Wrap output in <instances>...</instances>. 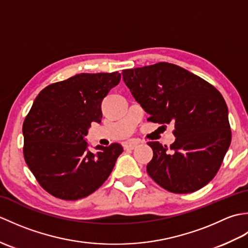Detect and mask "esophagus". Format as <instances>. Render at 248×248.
Returning <instances> with one entry per match:
<instances>
[{
  "label": "esophagus",
  "mask_w": 248,
  "mask_h": 248,
  "mask_svg": "<svg viewBox=\"0 0 248 248\" xmlns=\"http://www.w3.org/2000/svg\"><path fill=\"white\" fill-rule=\"evenodd\" d=\"M138 145H139V143H136V141H130V143H125L124 145V148L127 150H133L136 148V147H138Z\"/></svg>",
  "instance_id": "esophagus-1"
}]
</instances>
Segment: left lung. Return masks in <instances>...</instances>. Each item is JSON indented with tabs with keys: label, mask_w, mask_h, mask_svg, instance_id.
<instances>
[{
	"label": "left lung",
	"mask_w": 248,
	"mask_h": 248,
	"mask_svg": "<svg viewBox=\"0 0 248 248\" xmlns=\"http://www.w3.org/2000/svg\"><path fill=\"white\" fill-rule=\"evenodd\" d=\"M123 78L148 120L175 124L176 140L154 150L147 172L163 188L177 194L198 191L212 180L231 143L228 108L217 88L170 62L123 71Z\"/></svg>",
	"instance_id": "8db88e82"
}]
</instances>
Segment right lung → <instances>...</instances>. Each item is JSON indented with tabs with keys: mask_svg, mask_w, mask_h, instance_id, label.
<instances>
[{
	"mask_svg": "<svg viewBox=\"0 0 248 248\" xmlns=\"http://www.w3.org/2000/svg\"><path fill=\"white\" fill-rule=\"evenodd\" d=\"M121 75L80 73L46 86L23 123L24 159L46 192L65 200L88 196L112 172L124 148L115 143L88 149L92 123H101V103Z\"/></svg>",
	"mask_w": 248,
	"mask_h": 248,
	"instance_id": "1",
	"label": "right lung"
}]
</instances>
